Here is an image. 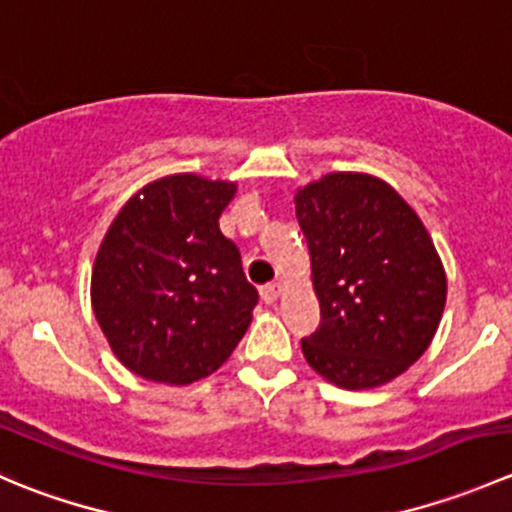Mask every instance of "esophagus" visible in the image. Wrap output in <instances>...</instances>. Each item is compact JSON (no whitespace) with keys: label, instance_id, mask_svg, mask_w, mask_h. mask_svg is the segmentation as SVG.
<instances>
[{"label":"esophagus","instance_id":"1","mask_svg":"<svg viewBox=\"0 0 512 512\" xmlns=\"http://www.w3.org/2000/svg\"><path fill=\"white\" fill-rule=\"evenodd\" d=\"M260 292H262V299H265L267 304H272V302H277V297H280L282 285H280V282H270V285L262 287Z\"/></svg>","mask_w":512,"mask_h":512}]
</instances>
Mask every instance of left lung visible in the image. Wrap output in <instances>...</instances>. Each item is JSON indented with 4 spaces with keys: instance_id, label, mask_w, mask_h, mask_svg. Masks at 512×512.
<instances>
[{
    "instance_id": "left-lung-1",
    "label": "left lung",
    "mask_w": 512,
    "mask_h": 512,
    "mask_svg": "<svg viewBox=\"0 0 512 512\" xmlns=\"http://www.w3.org/2000/svg\"><path fill=\"white\" fill-rule=\"evenodd\" d=\"M294 205L319 297L304 359L342 389L396 379L426 352L446 304L431 235L374 175L329 173L299 190Z\"/></svg>"
}]
</instances>
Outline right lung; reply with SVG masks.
<instances>
[{
    "label": "right lung",
    "mask_w": 512,
    "mask_h": 512,
    "mask_svg": "<svg viewBox=\"0 0 512 512\" xmlns=\"http://www.w3.org/2000/svg\"><path fill=\"white\" fill-rule=\"evenodd\" d=\"M235 183L170 175L116 215L94 262L91 304L133 374L193 384L225 364L252 322L257 289L220 232Z\"/></svg>",
    "instance_id": "1"
}]
</instances>
